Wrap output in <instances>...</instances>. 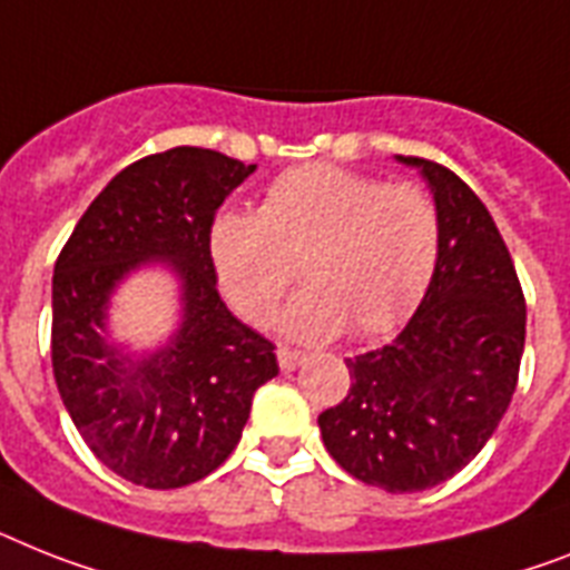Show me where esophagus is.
I'll return each instance as SVG.
<instances>
[{"label":"esophagus","instance_id":"34e87169","mask_svg":"<svg viewBox=\"0 0 570 570\" xmlns=\"http://www.w3.org/2000/svg\"><path fill=\"white\" fill-rule=\"evenodd\" d=\"M276 358H279L282 373H291V370H296V366L303 364L305 355L299 350H291V346H279V350H276Z\"/></svg>","mask_w":570,"mask_h":570}]
</instances>
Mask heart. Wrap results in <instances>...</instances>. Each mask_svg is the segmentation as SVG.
Returning a JSON list of instances; mask_svg holds the SVG:
<instances>
[{
  "mask_svg": "<svg viewBox=\"0 0 570 570\" xmlns=\"http://www.w3.org/2000/svg\"><path fill=\"white\" fill-rule=\"evenodd\" d=\"M220 291L253 326H265L294 285L308 288L282 317L299 341L343 328L375 337L416 308L440 258V215L425 189L387 186L341 166L276 177L258 212H220L209 235Z\"/></svg>",
  "mask_w": 570,
  "mask_h": 570,
  "instance_id": "obj_1",
  "label": "heart"
}]
</instances>
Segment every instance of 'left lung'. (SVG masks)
Here are the masks:
<instances>
[{
	"instance_id": "left-lung-1",
	"label": "left lung",
	"mask_w": 570,
	"mask_h": 570,
	"mask_svg": "<svg viewBox=\"0 0 570 570\" xmlns=\"http://www.w3.org/2000/svg\"><path fill=\"white\" fill-rule=\"evenodd\" d=\"M422 168L440 215V258L396 341L346 361V396L320 413L337 463L387 492L449 481L495 434L519 384L528 305L495 220L451 168Z\"/></svg>"
}]
</instances>
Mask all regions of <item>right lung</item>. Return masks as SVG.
Returning a JSON list of instances; mask_svg holds the SVG:
<instances>
[{
    "mask_svg": "<svg viewBox=\"0 0 570 570\" xmlns=\"http://www.w3.org/2000/svg\"><path fill=\"white\" fill-rule=\"evenodd\" d=\"M256 166L209 148H168L121 168L75 224L51 279V370L107 469L148 489L215 472L242 440L253 393L279 375L274 343L235 320L209 235L224 197ZM166 257L184 282V323L166 351L130 362L100 337L125 273Z\"/></svg>",
    "mask_w": 570,
    "mask_h": 570,
    "instance_id": "right-lung-1",
    "label": "right lung"
}]
</instances>
